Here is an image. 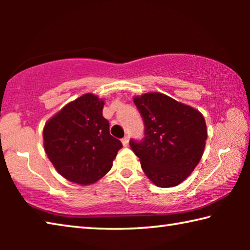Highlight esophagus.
<instances>
[{
    "instance_id": "obj_1",
    "label": "esophagus",
    "mask_w": 250,
    "mask_h": 250,
    "mask_svg": "<svg viewBox=\"0 0 250 250\" xmlns=\"http://www.w3.org/2000/svg\"><path fill=\"white\" fill-rule=\"evenodd\" d=\"M122 145H124V146H128L129 145V135H125V137L122 139Z\"/></svg>"
}]
</instances>
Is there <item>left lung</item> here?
<instances>
[{
	"label": "left lung",
	"instance_id": "left-lung-1",
	"mask_svg": "<svg viewBox=\"0 0 250 250\" xmlns=\"http://www.w3.org/2000/svg\"><path fill=\"white\" fill-rule=\"evenodd\" d=\"M145 124V138L131 139L146 176L160 188L182 183L200 162L207 130L204 117L189 105L159 92L134 97Z\"/></svg>",
	"mask_w": 250,
	"mask_h": 250
}]
</instances>
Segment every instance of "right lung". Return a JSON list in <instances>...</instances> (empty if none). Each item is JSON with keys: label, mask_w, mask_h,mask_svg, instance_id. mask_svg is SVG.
Masks as SVG:
<instances>
[{"label": "right lung", "mask_w": 250, "mask_h": 250, "mask_svg": "<svg viewBox=\"0 0 250 250\" xmlns=\"http://www.w3.org/2000/svg\"><path fill=\"white\" fill-rule=\"evenodd\" d=\"M103 108V100L86 94L45 125V152L66 180L82 185L95 183L109 172L122 147L121 141L109 132Z\"/></svg>", "instance_id": "obj_1"}]
</instances>
